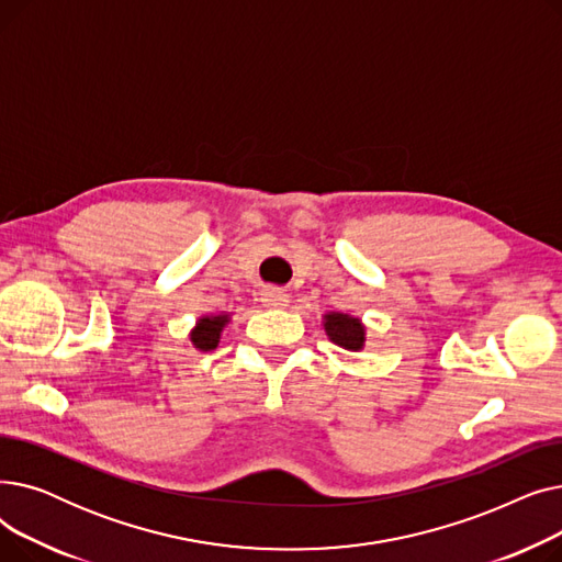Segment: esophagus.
Here are the masks:
<instances>
[{
  "label": "esophagus",
  "instance_id": "34e87169",
  "mask_svg": "<svg viewBox=\"0 0 562 562\" xmlns=\"http://www.w3.org/2000/svg\"><path fill=\"white\" fill-rule=\"evenodd\" d=\"M289 301H291V296H289V293H286L284 289L266 286V289L261 291V303H263L266 307H271V310H282V307L289 305Z\"/></svg>",
  "mask_w": 562,
  "mask_h": 562
}]
</instances>
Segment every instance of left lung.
I'll use <instances>...</instances> for the list:
<instances>
[{
    "mask_svg": "<svg viewBox=\"0 0 562 562\" xmlns=\"http://www.w3.org/2000/svg\"><path fill=\"white\" fill-rule=\"evenodd\" d=\"M323 330H326V335L333 344H337L346 350L358 352L364 348L367 326L358 316H350L344 312L323 314Z\"/></svg>",
    "mask_w": 562,
    "mask_h": 562,
    "instance_id": "left-lung-1",
    "label": "left lung"
}]
</instances>
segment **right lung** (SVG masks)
Listing matches in <instances>:
<instances>
[{
	"instance_id": "obj_1",
	"label": "right lung",
	"mask_w": 562,
	"mask_h": 562,
	"mask_svg": "<svg viewBox=\"0 0 562 562\" xmlns=\"http://www.w3.org/2000/svg\"><path fill=\"white\" fill-rule=\"evenodd\" d=\"M229 323V314L227 312H221V314H206V316H200L195 321V326L189 335L193 348L206 352V350H214L221 341V333L225 330V326Z\"/></svg>"
}]
</instances>
